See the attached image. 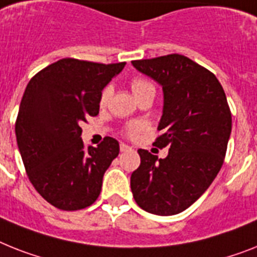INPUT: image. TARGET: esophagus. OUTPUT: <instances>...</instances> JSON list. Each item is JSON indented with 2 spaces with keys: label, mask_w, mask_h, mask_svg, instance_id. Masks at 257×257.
Here are the masks:
<instances>
[{
  "label": "esophagus",
  "mask_w": 257,
  "mask_h": 257,
  "mask_svg": "<svg viewBox=\"0 0 257 257\" xmlns=\"http://www.w3.org/2000/svg\"><path fill=\"white\" fill-rule=\"evenodd\" d=\"M131 150H133V147H130V146H127V144H124V143L120 144V151H122V152L131 151Z\"/></svg>",
  "instance_id": "1"
}]
</instances>
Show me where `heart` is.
Masks as SVG:
<instances>
[{
    "label": "heart",
    "instance_id": "obj_1",
    "mask_svg": "<svg viewBox=\"0 0 257 257\" xmlns=\"http://www.w3.org/2000/svg\"><path fill=\"white\" fill-rule=\"evenodd\" d=\"M131 89H133L134 95H135L137 98L139 97V95L144 94V93L155 92L154 84L148 81V80H146V78H142V77L134 78L133 82H131ZM110 95H111V88H110V86H106V88L102 90V93H101V99H99L101 105H105V103L107 102V99L110 98ZM143 128H144V124L133 123L127 127V134H128L130 137H137L138 134L141 133Z\"/></svg>",
    "mask_w": 257,
    "mask_h": 257
}]
</instances>
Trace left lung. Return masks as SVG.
<instances>
[{"label": "left lung", "mask_w": 257, "mask_h": 257, "mask_svg": "<svg viewBox=\"0 0 257 257\" xmlns=\"http://www.w3.org/2000/svg\"><path fill=\"white\" fill-rule=\"evenodd\" d=\"M133 65L162 85L163 115L155 141L169 147L159 159L138 150L141 165L131 175L135 202L156 215H175L196 202L217 177L231 134V113L218 78L179 54L135 60Z\"/></svg>", "instance_id": "obj_1"}]
</instances>
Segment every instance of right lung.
Returning a JSON list of instances; mask_svg holds the SVG:
<instances>
[{
	"label": "right lung",
	"instance_id": "1",
	"mask_svg": "<svg viewBox=\"0 0 257 257\" xmlns=\"http://www.w3.org/2000/svg\"><path fill=\"white\" fill-rule=\"evenodd\" d=\"M124 65L68 57L27 84L16 122L17 143L31 184L57 209L90 206L119 154V143L110 137L97 147H84L80 124L98 114L103 88Z\"/></svg>",
	"mask_w": 257,
	"mask_h": 257
}]
</instances>
